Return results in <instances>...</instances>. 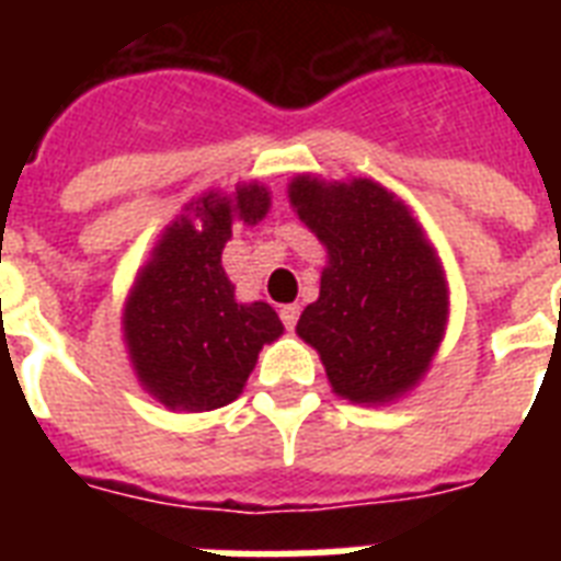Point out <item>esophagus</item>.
<instances>
[{"label": "esophagus", "mask_w": 561, "mask_h": 561, "mask_svg": "<svg viewBox=\"0 0 561 561\" xmlns=\"http://www.w3.org/2000/svg\"><path fill=\"white\" fill-rule=\"evenodd\" d=\"M279 317H282V323H285V329H294V325H297V320H299L297 302H290V306H282Z\"/></svg>", "instance_id": "1"}]
</instances>
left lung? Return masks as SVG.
Listing matches in <instances>:
<instances>
[{"mask_svg":"<svg viewBox=\"0 0 561 561\" xmlns=\"http://www.w3.org/2000/svg\"><path fill=\"white\" fill-rule=\"evenodd\" d=\"M290 209L325 247L320 297L297 334L332 390L352 404H392L416 390L448 329V279L416 211L369 178L297 174Z\"/></svg>","mask_w":561,"mask_h":561,"instance_id":"1","label":"left lung"}]
</instances>
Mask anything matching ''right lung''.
Returning a JSON list of instances; mask_svg holds the SVG:
<instances>
[{
	"label": "right lung",
	"instance_id": "1",
	"mask_svg": "<svg viewBox=\"0 0 561 561\" xmlns=\"http://www.w3.org/2000/svg\"><path fill=\"white\" fill-rule=\"evenodd\" d=\"M271 211V188L250 180L236 192L209 188L162 229L136 271L122 311V337L136 381L174 413L236 401L259 352L285 325L267 302H241L220 264L232 224L255 227Z\"/></svg>",
	"mask_w": 561,
	"mask_h": 561
}]
</instances>
